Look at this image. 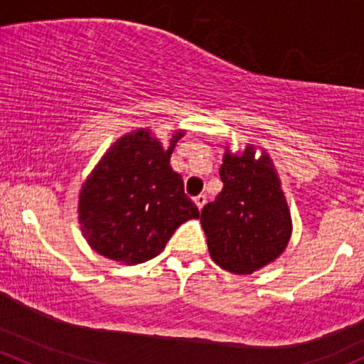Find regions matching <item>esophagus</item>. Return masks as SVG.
Returning a JSON list of instances; mask_svg holds the SVG:
<instances>
[{
  "mask_svg": "<svg viewBox=\"0 0 364 364\" xmlns=\"http://www.w3.org/2000/svg\"><path fill=\"white\" fill-rule=\"evenodd\" d=\"M193 200H195V203H197V207H198V209H202V207L205 205V202H207V197H205V195H197V197H195Z\"/></svg>",
  "mask_w": 364,
  "mask_h": 364,
  "instance_id": "obj_1",
  "label": "esophagus"
}]
</instances>
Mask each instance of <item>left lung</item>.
Masks as SVG:
<instances>
[{
  "label": "left lung",
  "mask_w": 364,
  "mask_h": 364,
  "mask_svg": "<svg viewBox=\"0 0 364 364\" xmlns=\"http://www.w3.org/2000/svg\"><path fill=\"white\" fill-rule=\"evenodd\" d=\"M219 176L221 193L202 209L210 257L223 269L250 274L285 252L292 218L273 161L254 145L240 154L226 146Z\"/></svg>",
  "instance_id": "1"
}]
</instances>
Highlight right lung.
<instances>
[{
    "label": "right lung",
    "instance_id": "right-lung-1",
    "mask_svg": "<svg viewBox=\"0 0 364 364\" xmlns=\"http://www.w3.org/2000/svg\"><path fill=\"white\" fill-rule=\"evenodd\" d=\"M183 134L174 131L164 149L150 129L131 131L87 176L79 191V226L100 255L127 266L145 262L166 249L176 228L200 215L169 164Z\"/></svg>",
    "mask_w": 364,
    "mask_h": 364
}]
</instances>
